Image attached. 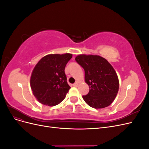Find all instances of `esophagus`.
Wrapping results in <instances>:
<instances>
[{
  "instance_id": "34e87169",
  "label": "esophagus",
  "mask_w": 149,
  "mask_h": 149,
  "mask_svg": "<svg viewBox=\"0 0 149 149\" xmlns=\"http://www.w3.org/2000/svg\"><path fill=\"white\" fill-rule=\"evenodd\" d=\"M73 86H75V87H77V86H78V83L77 82H76V83H74V84H73Z\"/></svg>"
}]
</instances>
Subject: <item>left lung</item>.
Segmentation results:
<instances>
[{
  "label": "left lung",
  "instance_id": "obj_1",
  "mask_svg": "<svg viewBox=\"0 0 149 149\" xmlns=\"http://www.w3.org/2000/svg\"><path fill=\"white\" fill-rule=\"evenodd\" d=\"M75 60L85 72L84 80L89 87L84 101L90 107L101 109L114 101L119 91L118 76L107 60L99 55H79Z\"/></svg>",
  "mask_w": 149,
  "mask_h": 149
}]
</instances>
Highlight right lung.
<instances>
[{"label": "right lung", "mask_w": 149, "mask_h": 149, "mask_svg": "<svg viewBox=\"0 0 149 149\" xmlns=\"http://www.w3.org/2000/svg\"><path fill=\"white\" fill-rule=\"evenodd\" d=\"M72 54H49L35 65L31 74L30 87L37 101L54 106L66 97L71 87L66 81L65 66Z\"/></svg>", "instance_id": "right-lung-1"}]
</instances>
